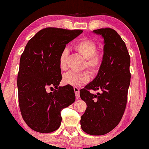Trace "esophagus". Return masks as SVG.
I'll use <instances>...</instances> for the list:
<instances>
[{
	"label": "esophagus",
	"instance_id": "obj_1",
	"mask_svg": "<svg viewBox=\"0 0 149 149\" xmlns=\"http://www.w3.org/2000/svg\"><path fill=\"white\" fill-rule=\"evenodd\" d=\"M74 93H75V95H76V98L77 99H79L80 97L79 89L77 87H74Z\"/></svg>",
	"mask_w": 149,
	"mask_h": 149
}]
</instances>
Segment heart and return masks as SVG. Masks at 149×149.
I'll return each instance as SVG.
<instances>
[{"label": "heart", "instance_id": "1", "mask_svg": "<svg viewBox=\"0 0 149 149\" xmlns=\"http://www.w3.org/2000/svg\"><path fill=\"white\" fill-rule=\"evenodd\" d=\"M74 49L86 59L85 67L92 73H96L99 70L102 58L101 54L96 52L97 47L95 42L89 40H81L75 44ZM66 57L67 52L63 51L59 57V67L62 70H65L67 68ZM90 77V74L87 71L81 72H68L63 76V82L65 85L81 86L88 83Z\"/></svg>", "mask_w": 149, "mask_h": 149}]
</instances>
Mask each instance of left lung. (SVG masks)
<instances>
[{
	"instance_id": "8db88e82",
	"label": "left lung",
	"mask_w": 149,
	"mask_h": 149,
	"mask_svg": "<svg viewBox=\"0 0 149 149\" xmlns=\"http://www.w3.org/2000/svg\"><path fill=\"white\" fill-rule=\"evenodd\" d=\"M93 32L104 39L103 56L97 76L80 90V97L87 105L80 123L87 134L102 135L116 127L125 111L130 84V57L116 31L105 28ZM91 89L101 92L95 95L89 92Z\"/></svg>"
}]
</instances>
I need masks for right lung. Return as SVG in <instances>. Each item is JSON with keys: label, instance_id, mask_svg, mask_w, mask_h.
<instances>
[{"label": "right lung", "instance_id": "right-lung-1", "mask_svg": "<svg viewBox=\"0 0 149 149\" xmlns=\"http://www.w3.org/2000/svg\"><path fill=\"white\" fill-rule=\"evenodd\" d=\"M81 30L46 28L28 42L21 56L17 77L22 116L33 130L48 133L61 125V111L75 100L73 87L58 86L62 79L59 57L66 45L81 34ZM54 86V92L46 88Z\"/></svg>", "mask_w": 149, "mask_h": 149}]
</instances>
